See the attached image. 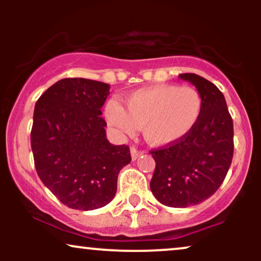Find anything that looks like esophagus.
<instances>
[{"instance_id": "obj_1", "label": "esophagus", "mask_w": 261, "mask_h": 261, "mask_svg": "<svg viewBox=\"0 0 261 261\" xmlns=\"http://www.w3.org/2000/svg\"><path fill=\"white\" fill-rule=\"evenodd\" d=\"M130 151H131V157H133L134 161L137 160V158H139L141 154H143V152L139 151V149H137L136 147H131Z\"/></svg>"}]
</instances>
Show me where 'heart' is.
Here are the masks:
<instances>
[{
    "label": "heart",
    "mask_w": 261,
    "mask_h": 261,
    "mask_svg": "<svg viewBox=\"0 0 261 261\" xmlns=\"http://www.w3.org/2000/svg\"><path fill=\"white\" fill-rule=\"evenodd\" d=\"M202 112V98L193 87L158 85L137 89L106 106V119L120 134L142 135L151 146L162 147L181 140L193 130Z\"/></svg>",
    "instance_id": "heart-1"
}]
</instances>
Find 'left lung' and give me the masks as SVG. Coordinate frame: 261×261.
I'll return each mask as SVG.
<instances>
[{
  "label": "left lung",
  "instance_id": "obj_1",
  "mask_svg": "<svg viewBox=\"0 0 261 261\" xmlns=\"http://www.w3.org/2000/svg\"><path fill=\"white\" fill-rule=\"evenodd\" d=\"M196 87L202 112L193 130L172 145L151 149L155 168L149 187L170 207L205 201L221 187L233 158V120L222 92L195 73L179 74Z\"/></svg>",
  "mask_w": 261,
  "mask_h": 261
}]
</instances>
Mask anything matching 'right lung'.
Wrapping results in <instances>:
<instances>
[{
    "mask_svg": "<svg viewBox=\"0 0 261 261\" xmlns=\"http://www.w3.org/2000/svg\"><path fill=\"white\" fill-rule=\"evenodd\" d=\"M110 86L64 79L35 104L31 145L43 184L70 208L103 207L116 194L119 172L131 162L126 145L114 146L101 118Z\"/></svg>",
    "mask_w": 261,
    "mask_h": 261,
    "instance_id": "add662e5",
    "label": "right lung"
}]
</instances>
